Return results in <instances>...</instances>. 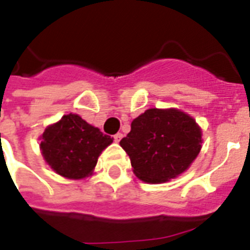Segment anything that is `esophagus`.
I'll list each match as a JSON object with an SVG mask.
<instances>
[{"mask_svg": "<svg viewBox=\"0 0 250 250\" xmlns=\"http://www.w3.org/2000/svg\"><path fill=\"white\" fill-rule=\"evenodd\" d=\"M122 138H123V134H122V132H118V134H115V136H114L115 142H120V140H122Z\"/></svg>", "mask_w": 250, "mask_h": 250, "instance_id": "esophagus-1", "label": "esophagus"}]
</instances>
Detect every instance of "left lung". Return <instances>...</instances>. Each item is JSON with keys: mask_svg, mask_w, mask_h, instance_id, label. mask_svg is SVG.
I'll return each instance as SVG.
<instances>
[{"mask_svg": "<svg viewBox=\"0 0 250 250\" xmlns=\"http://www.w3.org/2000/svg\"><path fill=\"white\" fill-rule=\"evenodd\" d=\"M201 128L177 108H149L135 118L120 146L135 176L144 183L169 182L191 167L201 149Z\"/></svg>", "mask_w": 250, "mask_h": 250, "instance_id": "obj_1", "label": "left lung"}]
</instances>
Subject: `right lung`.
<instances>
[{
    "label": "right lung",
    "mask_w": 250,
    "mask_h": 250,
    "mask_svg": "<svg viewBox=\"0 0 250 250\" xmlns=\"http://www.w3.org/2000/svg\"><path fill=\"white\" fill-rule=\"evenodd\" d=\"M40 139L46 164L70 180L92 176L102 151L114 140L73 112L47 125Z\"/></svg>",
    "instance_id": "add662e5"
}]
</instances>
